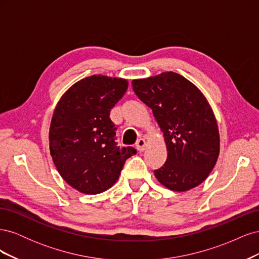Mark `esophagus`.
I'll use <instances>...</instances> for the list:
<instances>
[{
    "mask_svg": "<svg viewBox=\"0 0 259 259\" xmlns=\"http://www.w3.org/2000/svg\"><path fill=\"white\" fill-rule=\"evenodd\" d=\"M136 148L138 151H144L146 148V140L144 138H139L136 142Z\"/></svg>",
    "mask_w": 259,
    "mask_h": 259,
    "instance_id": "34e87169",
    "label": "esophagus"
}]
</instances>
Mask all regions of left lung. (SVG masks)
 Returning <instances> with one entry per match:
<instances>
[{
	"instance_id": "obj_1",
	"label": "left lung",
	"mask_w": 259,
	"mask_h": 259,
	"mask_svg": "<svg viewBox=\"0 0 259 259\" xmlns=\"http://www.w3.org/2000/svg\"><path fill=\"white\" fill-rule=\"evenodd\" d=\"M137 97L152 109L167 148V159L154 169L173 191H187L204 182L219 154L215 115L203 94L175 72L132 82Z\"/></svg>"
}]
</instances>
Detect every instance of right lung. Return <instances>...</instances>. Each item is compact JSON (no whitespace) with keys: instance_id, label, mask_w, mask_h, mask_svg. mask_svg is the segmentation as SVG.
<instances>
[{"instance_id":"add662e5","label":"right lung","mask_w":259,"mask_h":259,"mask_svg":"<svg viewBox=\"0 0 259 259\" xmlns=\"http://www.w3.org/2000/svg\"><path fill=\"white\" fill-rule=\"evenodd\" d=\"M124 79L92 75L70 88L55 109L50 149L65 182L86 194H97L119 179L134 147L117 146L110 111L127 90Z\"/></svg>"}]
</instances>
